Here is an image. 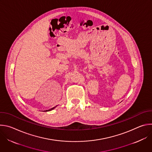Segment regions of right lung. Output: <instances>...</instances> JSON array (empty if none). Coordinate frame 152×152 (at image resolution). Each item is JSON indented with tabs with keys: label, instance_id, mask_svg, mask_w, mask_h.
Instances as JSON below:
<instances>
[{
	"label": "right lung",
	"instance_id": "1",
	"mask_svg": "<svg viewBox=\"0 0 152 152\" xmlns=\"http://www.w3.org/2000/svg\"><path fill=\"white\" fill-rule=\"evenodd\" d=\"M55 107H56V106H55ZM55 107H53L51 108V109H50V110H46V111H50V110H52L53 109H54V108H55Z\"/></svg>",
	"mask_w": 152,
	"mask_h": 152
}]
</instances>
